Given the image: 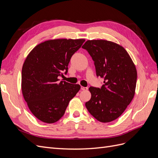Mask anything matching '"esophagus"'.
Masks as SVG:
<instances>
[{
  "label": "esophagus",
  "instance_id": "1",
  "mask_svg": "<svg viewBox=\"0 0 158 158\" xmlns=\"http://www.w3.org/2000/svg\"><path fill=\"white\" fill-rule=\"evenodd\" d=\"M81 89H82V90H84V91H85V90H87V89H88V88L82 86V87H81Z\"/></svg>",
  "mask_w": 158,
  "mask_h": 158
}]
</instances>
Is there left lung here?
Returning a JSON list of instances; mask_svg holds the SVG:
<instances>
[{"label":"left lung","mask_w":158,"mask_h":158,"mask_svg":"<svg viewBox=\"0 0 158 158\" xmlns=\"http://www.w3.org/2000/svg\"><path fill=\"white\" fill-rule=\"evenodd\" d=\"M82 48L94 61L97 76L104 79L101 88L89 87L92 97L85 107L98 121H113L125 111L135 95L136 66L125 48L116 43L88 40Z\"/></svg>","instance_id":"1"}]
</instances>
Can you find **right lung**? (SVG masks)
Instances as JSON below:
<instances>
[{"instance_id": "1", "label": "right lung", "mask_w": 158, "mask_h": 158, "mask_svg": "<svg viewBox=\"0 0 158 158\" xmlns=\"http://www.w3.org/2000/svg\"><path fill=\"white\" fill-rule=\"evenodd\" d=\"M84 39L50 40L36 45L23 63L22 91L32 114L40 121L54 123L64 115L69 102L80 89L79 84L59 82L63 71Z\"/></svg>"}]
</instances>
